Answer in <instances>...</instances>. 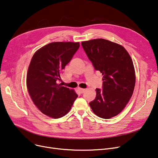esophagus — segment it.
Masks as SVG:
<instances>
[{"mask_svg":"<svg viewBox=\"0 0 158 158\" xmlns=\"http://www.w3.org/2000/svg\"><path fill=\"white\" fill-rule=\"evenodd\" d=\"M78 89L79 90V92H80V93H81V94H82V93H84V92H85V89H84V88H78Z\"/></svg>","mask_w":158,"mask_h":158,"instance_id":"1","label":"esophagus"}]
</instances>
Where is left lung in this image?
Returning a JSON list of instances; mask_svg holds the SVG:
<instances>
[{
  "label": "left lung",
  "mask_w": 158,
  "mask_h": 158,
  "mask_svg": "<svg viewBox=\"0 0 158 158\" xmlns=\"http://www.w3.org/2000/svg\"><path fill=\"white\" fill-rule=\"evenodd\" d=\"M94 69L103 75L102 89L89 104L98 117L109 119L118 114L132 97L135 86L133 63L120 45L104 39L81 43Z\"/></svg>",
  "instance_id": "1"
}]
</instances>
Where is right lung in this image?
Instances as JSON below:
<instances>
[{"instance_id": "right-lung-1", "label": "right lung", "mask_w": 158, "mask_h": 158, "mask_svg": "<svg viewBox=\"0 0 158 158\" xmlns=\"http://www.w3.org/2000/svg\"><path fill=\"white\" fill-rule=\"evenodd\" d=\"M79 46V42H52L38 50L32 57L27 88L35 106L48 117H63L78 97L73 89L61 86L57 82Z\"/></svg>"}]
</instances>
